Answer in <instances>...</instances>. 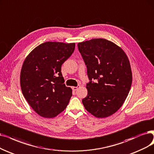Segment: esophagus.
I'll use <instances>...</instances> for the list:
<instances>
[{"label": "esophagus", "instance_id": "esophagus-1", "mask_svg": "<svg viewBox=\"0 0 154 154\" xmlns=\"http://www.w3.org/2000/svg\"><path fill=\"white\" fill-rule=\"evenodd\" d=\"M79 87H80V85H78L77 87H72V89L73 90L76 91V90H78V88H79Z\"/></svg>", "mask_w": 154, "mask_h": 154}]
</instances>
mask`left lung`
<instances>
[{"label":"left lung","mask_w":154,"mask_h":154,"mask_svg":"<svg viewBox=\"0 0 154 154\" xmlns=\"http://www.w3.org/2000/svg\"><path fill=\"white\" fill-rule=\"evenodd\" d=\"M78 47L90 80L83 106L97 118L111 116L122 106L131 88L132 72L126 54L113 42L102 38L78 43Z\"/></svg>","instance_id":"8db88e82"}]
</instances>
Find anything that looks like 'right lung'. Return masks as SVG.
Returning <instances> with one entry per match:
<instances>
[{"instance_id": "1", "label": "right lung", "mask_w": 154, "mask_h": 154, "mask_svg": "<svg viewBox=\"0 0 154 154\" xmlns=\"http://www.w3.org/2000/svg\"><path fill=\"white\" fill-rule=\"evenodd\" d=\"M75 44L47 42L29 53L21 71L23 94L35 111L54 118L66 109L72 89L65 85L61 66L75 51Z\"/></svg>"}]
</instances>
